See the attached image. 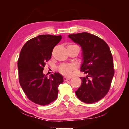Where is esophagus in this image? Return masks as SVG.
Returning a JSON list of instances; mask_svg holds the SVG:
<instances>
[{
	"instance_id": "obj_1",
	"label": "esophagus",
	"mask_w": 129,
	"mask_h": 129,
	"mask_svg": "<svg viewBox=\"0 0 129 129\" xmlns=\"http://www.w3.org/2000/svg\"><path fill=\"white\" fill-rule=\"evenodd\" d=\"M71 79V77H66V76H65V77H64V78H63V80H64V81H67L70 80Z\"/></svg>"
}]
</instances>
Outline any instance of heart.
<instances>
[{
  "instance_id": "b5f03b06",
  "label": "heart",
  "mask_w": 129,
  "mask_h": 129,
  "mask_svg": "<svg viewBox=\"0 0 129 129\" xmlns=\"http://www.w3.org/2000/svg\"><path fill=\"white\" fill-rule=\"evenodd\" d=\"M75 68L76 65L74 64H62L59 66L58 70H59L60 72L62 74H63V75L66 76H69L72 74L73 70Z\"/></svg>"
}]
</instances>
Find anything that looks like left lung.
<instances>
[{"label":"left lung","instance_id":"1","mask_svg":"<svg viewBox=\"0 0 129 129\" xmlns=\"http://www.w3.org/2000/svg\"><path fill=\"white\" fill-rule=\"evenodd\" d=\"M68 37L81 46V70L87 74L86 77H80L82 83L75 91L76 95L85 103H95L107 94L114 75L110 48L102 39L87 32L69 34Z\"/></svg>","mask_w":129,"mask_h":129}]
</instances>
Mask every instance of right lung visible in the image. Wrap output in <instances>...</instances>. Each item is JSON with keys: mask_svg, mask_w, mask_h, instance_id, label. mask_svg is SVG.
<instances>
[{"mask_svg": "<svg viewBox=\"0 0 129 129\" xmlns=\"http://www.w3.org/2000/svg\"><path fill=\"white\" fill-rule=\"evenodd\" d=\"M61 39V36L40 35L27 41L21 50L18 61L19 82L27 97L36 104L45 105L55 101L58 85L63 82L58 73L49 77L43 74L45 62Z\"/></svg>", "mask_w": 129, "mask_h": 129, "instance_id": "right-lung-1", "label": "right lung"}]
</instances>
